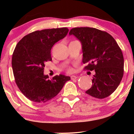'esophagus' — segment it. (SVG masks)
Here are the masks:
<instances>
[{"label":"esophagus","mask_w":134,"mask_h":134,"mask_svg":"<svg viewBox=\"0 0 134 134\" xmlns=\"http://www.w3.org/2000/svg\"><path fill=\"white\" fill-rule=\"evenodd\" d=\"M78 77H79L77 76H71V79H72V80L77 79Z\"/></svg>","instance_id":"34e87169"}]
</instances>
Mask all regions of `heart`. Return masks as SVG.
Wrapping results in <instances>:
<instances>
[{
	"label": "heart",
	"mask_w": 134,
	"mask_h": 134,
	"mask_svg": "<svg viewBox=\"0 0 134 134\" xmlns=\"http://www.w3.org/2000/svg\"><path fill=\"white\" fill-rule=\"evenodd\" d=\"M67 72H68V73H72V72H73V69H72V67H69V68H67Z\"/></svg>",
	"instance_id": "heart-1"
}]
</instances>
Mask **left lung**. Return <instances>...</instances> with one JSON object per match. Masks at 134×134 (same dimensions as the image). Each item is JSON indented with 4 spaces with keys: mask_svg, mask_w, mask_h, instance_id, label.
<instances>
[{
    "mask_svg": "<svg viewBox=\"0 0 134 134\" xmlns=\"http://www.w3.org/2000/svg\"><path fill=\"white\" fill-rule=\"evenodd\" d=\"M69 35L81 42L82 62L88 64L84 69L95 71L92 86L86 93L98 99L111 95L124 76V56L116 41L109 33L94 27H74Z\"/></svg>",
    "mask_w": 134,
    "mask_h": 134,
    "instance_id": "left-lung-1",
    "label": "left lung"
}]
</instances>
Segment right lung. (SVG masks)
I'll list each match as a JSON object with an SVG mask.
<instances>
[{"mask_svg":"<svg viewBox=\"0 0 134 134\" xmlns=\"http://www.w3.org/2000/svg\"><path fill=\"white\" fill-rule=\"evenodd\" d=\"M67 27L46 29L26 35L17 44L12 57L15 82L27 99L44 103L59 93L70 77L64 75L48 79L44 64L52 61L51 49L67 35Z\"/></svg>","mask_w":134,"mask_h":134,"instance_id":"add662e5","label":"right lung"}]
</instances>
